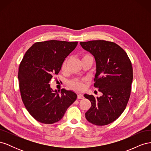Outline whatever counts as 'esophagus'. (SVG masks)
I'll return each mask as SVG.
<instances>
[{
    "instance_id": "1",
    "label": "esophagus",
    "mask_w": 151,
    "mask_h": 151,
    "mask_svg": "<svg viewBox=\"0 0 151 151\" xmlns=\"http://www.w3.org/2000/svg\"><path fill=\"white\" fill-rule=\"evenodd\" d=\"M77 98L78 99H83L84 96L83 94H77Z\"/></svg>"
}]
</instances>
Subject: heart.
<instances>
[{"mask_svg": "<svg viewBox=\"0 0 151 151\" xmlns=\"http://www.w3.org/2000/svg\"><path fill=\"white\" fill-rule=\"evenodd\" d=\"M88 57H92L90 55L88 54H85L83 56V58L82 59H84L86 58H88ZM67 60H66L63 62V64H62V68L64 69L66 66V63H67ZM84 79H74L71 81L68 82V85H69L70 87H71L72 88L74 89L77 91H81L83 90L84 88Z\"/></svg>", "mask_w": 151, "mask_h": 151, "instance_id": "heart-1", "label": "heart"}]
</instances>
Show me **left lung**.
Masks as SVG:
<instances>
[{"instance_id":"left-lung-1","label":"left lung","mask_w":151,"mask_h":151,"mask_svg":"<svg viewBox=\"0 0 151 151\" xmlns=\"http://www.w3.org/2000/svg\"><path fill=\"white\" fill-rule=\"evenodd\" d=\"M80 44L94 57V86L103 93L99 98L84 95L91 103L86 118L96 125H108L122 115L129 100L133 80L131 61L125 50L114 42L93 40Z\"/></svg>"}]
</instances>
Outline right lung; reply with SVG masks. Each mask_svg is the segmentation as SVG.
<instances>
[{
  "mask_svg": "<svg viewBox=\"0 0 151 151\" xmlns=\"http://www.w3.org/2000/svg\"><path fill=\"white\" fill-rule=\"evenodd\" d=\"M77 43L58 40L35 43L20 63L18 79L22 102L30 115L40 123L52 124L60 121L77 99L73 91L62 89L59 94L49 83Z\"/></svg>",
  "mask_w": 151,
  "mask_h": 151,
  "instance_id": "add662e5",
  "label": "right lung"
}]
</instances>
